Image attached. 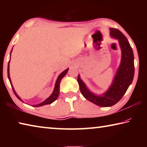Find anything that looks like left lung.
<instances>
[{"label": "left lung", "instance_id": "obj_1", "mask_svg": "<svg viewBox=\"0 0 147 147\" xmlns=\"http://www.w3.org/2000/svg\"><path fill=\"white\" fill-rule=\"evenodd\" d=\"M110 36L118 39L122 51L121 64L117 71L112 84L102 95L98 96L89 90L86 84L78 76L81 93L87 100L101 107L115 105L121 100L133 81L134 71V57L132 49L125 36L118 29L110 28Z\"/></svg>", "mask_w": 147, "mask_h": 147}]
</instances>
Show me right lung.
<instances>
[{
  "label": "right lung",
  "instance_id": "add662e5",
  "mask_svg": "<svg viewBox=\"0 0 147 147\" xmlns=\"http://www.w3.org/2000/svg\"><path fill=\"white\" fill-rule=\"evenodd\" d=\"M11 51H12V50H11ZM10 56H11V53H10ZM9 61H10V60H9ZM9 63H8V79L9 80V82H10V84H11V86L12 89H13V93H14L15 94H16V96H17V98L19 99V100L23 102V100H21V98H20L18 95H17L16 92L15 91V90H14L13 86H12L10 76H9ZM68 70H69V69H65V70L63 72H62V73L58 76V78H57V80H56V84H55V87H54V91L53 92V93L51 94V96H50L49 98H47L45 100L43 101V102L37 104V105H33L32 106L40 107V106H43L44 105H47V104H51V103H53V102H54L56 100L57 98L58 97L59 94V84H60V82L61 80V79L63 78L65 76V74L68 72Z\"/></svg>",
  "mask_w": 147,
  "mask_h": 147
}]
</instances>
